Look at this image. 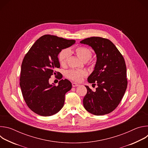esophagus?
<instances>
[{
    "label": "esophagus",
    "instance_id": "esophagus-1",
    "mask_svg": "<svg viewBox=\"0 0 148 148\" xmlns=\"http://www.w3.org/2000/svg\"><path fill=\"white\" fill-rule=\"evenodd\" d=\"M78 86H79V84H77V83H76V82H73V83H72V86H73V87H78Z\"/></svg>",
    "mask_w": 148,
    "mask_h": 148
}]
</instances>
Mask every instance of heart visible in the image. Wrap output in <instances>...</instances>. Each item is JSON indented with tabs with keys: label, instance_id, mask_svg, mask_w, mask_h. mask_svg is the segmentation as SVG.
I'll use <instances>...</instances> for the list:
<instances>
[{
	"label": "heart",
	"instance_id": "obj_1",
	"mask_svg": "<svg viewBox=\"0 0 148 148\" xmlns=\"http://www.w3.org/2000/svg\"><path fill=\"white\" fill-rule=\"evenodd\" d=\"M74 51L79 58L84 61H87L90 60L92 56V51L89 49L83 46L76 47ZM72 51L71 50L63 49L59 53L58 55V60L61 66L64 67L67 65L70 53ZM87 74L86 70L71 69L66 72V76L71 80L79 82L81 81L84 77L87 76Z\"/></svg>",
	"mask_w": 148,
	"mask_h": 148
}]
</instances>
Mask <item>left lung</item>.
<instances>
[{
    "mask_svg": "<svg viewBox=\"0 0 148 148\" xmlns=\"http://www.w3.org/2000/svg\"><path fill=\"white\" fill-rule=\"evenodd\" d=\"M91 46L97 54L94 70L88 78L97 85L95 91L86 86L83 99L85 109L95 115L112 112L119 105L127 88L126 67L124 58L112 41L100 37H91L80 41Z\"/></svg>",
    "mask_w": 148,
    "mask_h": 148,
    "instance_id": "obj_1",
    "label": "left lung"
}]
</instances>
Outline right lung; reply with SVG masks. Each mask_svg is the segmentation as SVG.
Segmentation results:
<instances>
[{
    "mask_svg": "<svg viewBox=\"0 0 148 148\" xmlns=\"http://www.w3.org/2000/svg\"><path fill=\"white\" fill-rule=\"evenodd\" d=\"M75 42L46 34L37 40L25 55L21 66L20 86L27 105L34 113L48 116L62 108L65 94L72 87L71 82L61 79L56 86L50 85L49 81L53 74H60L56 71L60 67L59 53ZM62 77L60 75L58 78Z\"/></svg>",
    "mask_w": 148,
    "mask_h": 148,
    "instance_id": "add662e5",
    "label": "right lung"
}]
</instances>
